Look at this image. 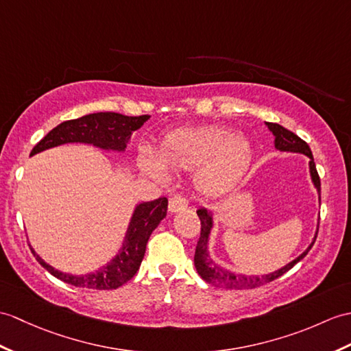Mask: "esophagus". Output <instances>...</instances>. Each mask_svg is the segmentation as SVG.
<instances>
[{
	"instance_id": "1",
	"label": "esophagus",
	"mask_w": 351,
	"mask_h": 351,
	"mask_svg": "<svg viewBox=\"0 0 351 351\" xmlns=\"http://www.w3.org/2000/svg\"><path fill=\"white\" fill-rule=\"evenodd\" d=\"M186 208H189V200H186L181 194H175L173 197L169 200L170 213H178V210H184Z\"/></svg>"
}]
</instances>
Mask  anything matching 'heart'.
<instances>
[{"mask_svg":"<svg viewBox=\"0 0 351 351\" xmlns=\"http://www.w3.org/2000/svg\"><path fill=\"white\" fill-rule=\"evenodd\" d=\"M252 158L250 138L224 125L182 128L169 133L160 145L157 158L149 152L141 157L142 167L166 179V170L191 172L199 191L208 195L230 190L247 172Z\"/></svg>","mask_w":351,"mask_h":351,"instance_id":"heart-1","label":"heart"}]
</instances>
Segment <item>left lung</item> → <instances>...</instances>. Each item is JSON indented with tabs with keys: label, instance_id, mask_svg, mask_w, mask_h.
<instances>
[{
	"label": "left lung",
	"instance_id": "left-lung-1",
	"mask_svg": "<svg viewBox=\"0 0 351 351\" xmlns=\"http://www.w3.org/2000/svg\"><path fill=\"white\" fill-rule=\"evenodd\" d=\"M269 130L274 133L275 136V148L280 151H290V152H300L305 154L306 157H309V170H311V176L314 185L317 186L320 194V176L319 172L315 169V162H314V157L313 152L309 149V146L305 141H302L298 134H295L290 130L284 128L280 124H275V122H266ZM197 215L200 218V238L197 241V245H195V252H194V265L195 269H197L199 275L202 276L203 280L206 282L213 284V286L217 287H224V289H234V290H241V289H256L260 286H265L267 282H272L274 280L280 278L281 275L286 274L287 271L295 266L298 262H300L306 254L308 251L311 250V247L314 245V242L309 245V248L300 254L296 260H293L291 263H289L287 266L281 267L280 271H276L274 274L269 275H262V276H243V275H234L224 271V269L218 267L213 260L209 258L208 256V236L210 233V227H213V218H210L209 213L205 208L197 209ZM317 238V236H315Z\"/></svg>",
	"mask_w": 351,
	"mask_h": 351
}]
</instances>
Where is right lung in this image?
Returning a JSON list of instances; mask_svg holds the SVG:
<instances>
[{
    "mask_svg": "<svg viewBox=\"0 0 351 351\" xmlns=\"http://www.w3.org/2000/svg\"><path fill=\"white\" fill-rule=\"evenodd\" d=\"M148 119L149 115L125 117L115 112L89 113V115H85L82 118L65 121L58 127L51 130L32 148L31 156H34V154L40 151L69 142L94 143L97 146H101V148L122 151L127 148L128 138L132 137L134 130L141 128L143 122ZM167 203L169 202L166 197H160L138 205L134 210L132 223H130L124 247H122L121 252L108 266L101 267L100 271L94 274L73 276L58 272L53 267L46 265L34 251H31L36 256L37 262L47 272H51L53 276L64 282L71 284V286L94 290L118 289L136 275L137 269L143 260L146 243H148L151 233L167 214Z\"/></svg>",
    "mask_w": 351,
    "mask_h": 351,
    "instance_id": "obj_1",
    "label": "right lung"
}]
</instances>
